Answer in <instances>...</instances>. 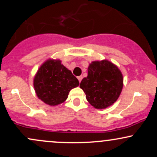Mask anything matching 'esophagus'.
Here are the masks:
<instances>
[{
  "instance_id": "34e87169",
  "label": "esophagus",
  "mask_w": 157,
  "mask_h": 157,
  "mask_svg": "<svg viewBox=\"0 0 157 157\" xmlns=\"http://www.w3.org/2000/svg\"><path fill=\"white\" fill-rule=\"evenodd\" d=\"M77 79H78V80H79V82H81V80H82V76H79V77H77Z\"/></svg>"
}]
</instances>
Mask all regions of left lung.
<instances>
[{
  "mask_svg": "<svg viewBox=\"0 0 157 157\" xmlns=\"http://www.w3.org/2000/svg\"><path fill=\"white\" fill-rule=\"evenodd\" d=\"M123 86L122 75L116 65L109 60L93 61L88 68V76L80 87L86 100L97 109H104L117 100Z\"/></svg>",
  "mask_w": 157,
  "mask_h": 157,
  "instance_id": "1",
  "label": "left lung"
}]
</instances>
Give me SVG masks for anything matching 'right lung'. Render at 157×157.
<instances>
[{
  "instance_id": "right-lung-1",
  "label": "right lung",
  "mask_w": 157,
  "mask_h": 157,
  "mask_svg": "<svg viewBox=\"0 0 157 157\" xmlns=\"http://www.w3.org/2000/svg\"><path fill=\"white\" fill-rule=\"evenodd\" d=\"M36 94L48 105L63 103L71 89L79 86V81L60 60L48 59L40 66L34 78Z\"/></svg>"
}]
</instances>
